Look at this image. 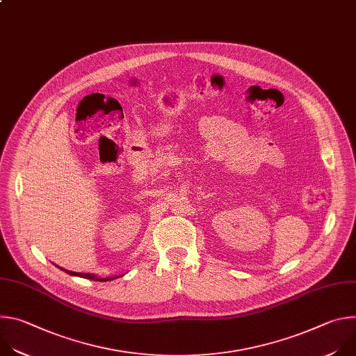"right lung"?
Instances as JSON below:
<instances>
[{"mask_svg": "<svg viewBox=\"0 0 356 356\" xmlns=\"http://www.w3.org/2000/svg\"><path fill=\"white\" fill-rule=\"evenodd\" d=\"M58 268H60V266H58ZM62 270H65L66 273H69V275H72V276H80V277H84V279H91V280H95V282H107V280H114V279H117V277H121V276H124V275H120V276H110V277H97L95 275H90V273H79V272H70V270H66V269H63V268H60Z\"/></svg>", "mask_w": 356, "mask_h": 356, "instance_id": "1", "label": "right lung"}]
</instances>
